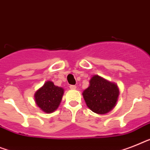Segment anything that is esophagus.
Masks as SVG:
<instances>
[{
	"mask_svg": "<svg viewBox=\"0 0 150 150\" xmlns=\"http://www.w3.org/2000/svg\"><path fill=\"white\" fill-rule=\"evenodd\" d=\"M70 88L71 90H75L76 88V85H70Z\"/></svg>",
	"mask_w": 150,
	"mask_h": 150,
	"instance_id": "1",
	"label": "esophagus"
}]
</instances>
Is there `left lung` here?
Returning a JSON list of instances; mask_svg holds the SVG:
<instances>
[{
  "instance_id": "8db88e82",
  "label": "left lung",
  "mask_w": 150,
  "mask_h": 150,
  "mask_svg": "<svg viewBox=\"0 0 150 150\" xmlns=\"http://www.w3.org/2000/svg\"><path fill=\"white\" fill-rule=\"evenodd\" d=\"M119 93L116 84L96 75L91 78L90 86L84 90L83 96L87 106L93 112L105 114L116 106Z\"/></svg>"
}]
</instances>
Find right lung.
<instances>
[{
	"label": "right lung",
	"instance_id": "right-lung-1",
	"mask_svg": "<svg viewBox=\"0 0 150 150\" xmlns=\"http://www.w3.org/2000/svg\"><path fill=\"white\" fill-rule=\"evenodd\" d=\"M64 90L56 86L53 82L47 81L35 93L36 103L46 112H52L58 108L61 102Z\"/></svg>",
	"mask_w": 150,
	"mask_h": 150
}]
</instances>
